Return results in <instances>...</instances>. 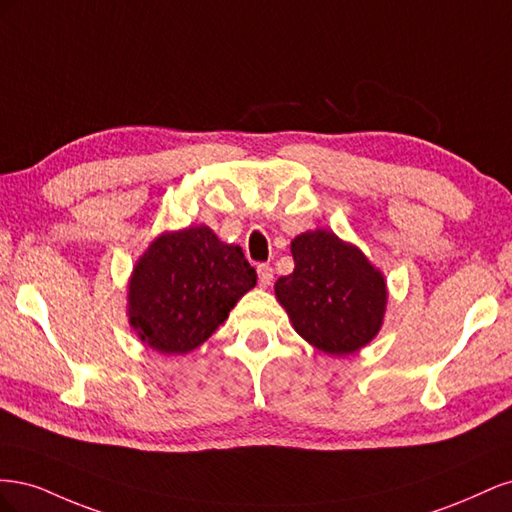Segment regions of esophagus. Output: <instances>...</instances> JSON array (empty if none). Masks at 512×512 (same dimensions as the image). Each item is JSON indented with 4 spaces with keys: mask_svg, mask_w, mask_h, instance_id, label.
Masks as SVG:
<instances>
[{
    "mask_svg": "<svg viewBox=\"0 0 512 512\" xmlns=\"http://www.w3.org/2000/svg\"><path fill=\"white\" fill-rule=\"evenodd\" d=\"M258 282H260L262 288L271 286V282H273V269H271V265H258Z\"/></svg>",
    "mask_w": 512,
    "mask_h": 512,
    "instance_id": "1",
    "label": "esophagus"
}]
</instances>
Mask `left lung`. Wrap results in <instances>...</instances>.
<instances>
[{
  "instance_id": "8db88e82",
  "label": "left lung",
  "mask_w": 512,
  "mask_h": 512,
  "mask_svg": "<svg viewBox=\"0 0 512 512\" xmlns=\"http://www.w3.org/2000/svg\"><path fill=\"white\" fill-rule=\"evenodd\" d=\"M290 250L294 271L275 282V294L294 331L327 354H350L369 344L386 307L382 273L359 247L329 230L303 232Z\"/></svg>"
}]
</instances>
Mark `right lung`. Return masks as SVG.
<instances>
[{
	"label": "right lung",
	"instance_id": "obj_1",
	"mask_svg": "<svg viewBox=\"0 0 512 512\" xmlns=\"http://www.w3.org/2000/svg\"><path fill=\"white\" fill-rule=\"evenodd\" d=\"M256 269L239 245L222 243L207 226L164 232L136 262L130 280V324L147 346L185 354L213 335Z\"/></svg>",
	"mask_w": 512,
	"mask_h": 512
}]
</instances>
